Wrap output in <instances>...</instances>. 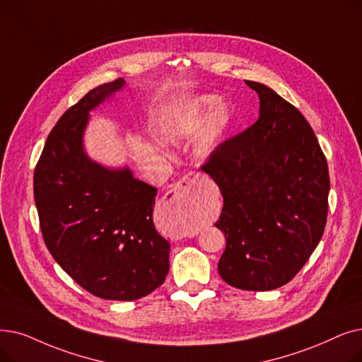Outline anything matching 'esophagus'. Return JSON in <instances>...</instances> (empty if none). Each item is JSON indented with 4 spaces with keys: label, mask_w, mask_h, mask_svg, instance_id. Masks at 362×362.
<instances>
[{
    "label": "esophagus",
    "mask_w": 362,
    "mask_h": 362,
    "mask_svg": "<svg viewBox=\"0 0 362 362\" xmlns=\"http://www.w3.org/2000/svg\"><path fill=\"white\" fill-rule=\"evenodd\" d=\"M201 182L199 176L195 175V173H187L179 182L173 186V189L170 192H180V194H191L194 191V187Z\"/></svg>",
    "instance_id": "34e87169"
}]
</instances>
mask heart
<instances>
[{
    "label": "heart",
    "instance_id": "obj_1",
    "mask_svg": "<svg viewBox=\"0 0 362 362\" xmlns=\"http://www.w3.org/2000/svg\"><path fill=\"white\" fill-rule=\"evenodd\" d=\"M217 105H218V99L216 96H202V98L194 100L192 105L189 106V112L186 114L183 124L177 125V127H175V130H171L167 134V137L176 139L180 134H183L185 132L198 127V125H201L204 122V119H206L211 114V111H214V107ZM217 140H218V127L213 125V127L202 139V148L206 151L213 149L217 144Z\"/></svg>",
    "mask_w": 362,
    "mask_h": 362
}]
</instances>
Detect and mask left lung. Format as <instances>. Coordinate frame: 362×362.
I'll list each match as a JSON object with an SVG mask.
<instances>
[{
  "mask_svg": "<svg viewBox=\"0 0 362 362\" xmlns=\"http://www.w3.org/2000/svg\"><path fill=\"white\" fill-rule=\"evenodd\" d=\"M245 84L259 94V119L217 146L201 170L223 197L214 223L226 237L220 276L235 288L268 291L290 282L320 244L329 177L300 111L268 86Z\"/></svg>",
  "mask_w": 362,
  "mask_h": 362,
  "instance_id": "left-lung-1",
  "label": "left lung"
}]
</instances>
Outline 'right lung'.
I'll return each instance as SVG.
<instances>
[{"label": "right lung", "instance_id": "add662e5", "mask_svg": "<svg viewBox=\"0 0 362 362\" xmlns=\"http://www.w3.org/2000/svg\"><path fill=\"white\" fill-rule=\"evenodd\" d=\"M122 78L88 91L60 117L34 173L44 243L76 284L107 300H137L170 269V244L156 232V189L129 167L88 158L83 137L90 111L124 87Z\"/></svg>", "mask_w": 362, "mask_h": 362}]
</instances>
